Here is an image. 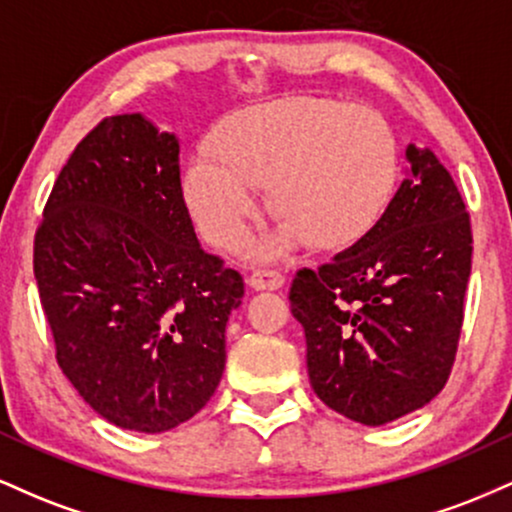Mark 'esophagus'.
I'll use <instances>...</instances> for the list:
<instances>
[{
  "label": "esophagus",
  "mask_w": 512,
  "mask_h": 512,
  "mask_svg": "<svg viewBox=\"0 0 512 512\" xmlns=\"http://www.w3.org/2000/svg\"><path fill=\"white\" fill-rule=\"evenodd\" d=\"M284 274L274 272V269H257V272L250 274L248 284L255 291H276L284 286Z\"/></svg>",
  "instance_id": "esophagus-1"
}]
</instances>
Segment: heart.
<instances>
[{"label": "heart", "instance_id": "b5f03b06", "mask_svg": "<svg viewBox=\"0 0 512 512\" xmlns=\"http://www.w3.org/2000/svg\"><path fill=\"white\" fill-rule=\"evenodd\" d=\"M187 163L182 195L199 233L216 248H233L260 209L284 221L274 245L298 243L337 252L378 226L399 178V146L390 122L370 108L327 98H286L238 110L221 122Z\"/></svg>", "mask_w": 512, "mask_h": 512}]
</instances>
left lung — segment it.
Listing matches in <instances>:
<instances>
[{
    "mask_svg": "<svg viewBox=\"0 0 512 512\" xmlns=\"http://www.w3.org/2000/svg\"><path fill=\"white\" fill-rule=\"evenodd\" d=\"M407 161L378 226L317 272H296L289 293L315 395L363 426L421 409L448 383L472 272L455 180L431 149L409 144Z\"/></svg>",
    "mask_w": 512,
    "mask_h": 512,
    "instance_id": "left-lung-1",
    "label": "left lung"
}]
</instances>
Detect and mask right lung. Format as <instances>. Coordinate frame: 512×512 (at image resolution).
Listing matches in <instances>:
<instances>
[{
	"label": "right lung",
	"instance_id": "add662e5",
	"mask_svg": "<svg viewBox=\"0 0 512 512\" xmlns=\"http://www.w3.org/2000/svg\"><path fill=\"white\" fill-rule=\"evenodd\" d=\"M33 272L62 373L110 424L163 433L214 395L245 284L199 245L175 134L98 122L57 175Z\"/></svg>",
	"mask_w": 512,
	"mask_h": 512
}]
</instances>
